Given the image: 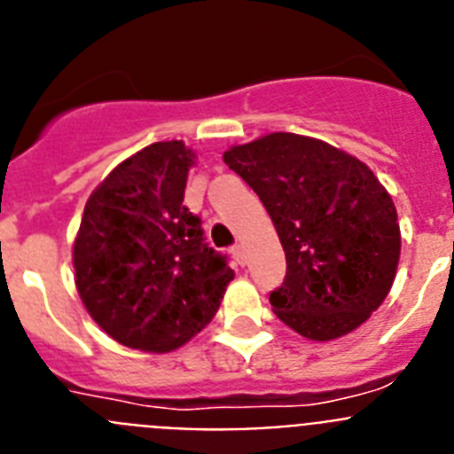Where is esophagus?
<instances>
[{
    "instance_id": "34e87169",
    "label": "esophagus",
    "mask_w": 454,
    "mask_h": 454,
    "mask_svg": "<svg viewBox=\"0 0 454 454\" xmlns=\"http://www.w3.org/2000/svg\"><path fill=\"white\" fill-rule=\"evenodd\" d=\"M231 256H234V262L239 263V266H246V252H243V247L240 246L231 247Z\"/></svg>"
}]
</instances>
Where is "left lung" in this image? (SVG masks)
Returning a JSON list of instances; mask_svg holds the SVG:
<instances>
[{
    "mask_svg": "<svg viewBox=\"0 0 454 454\" xmlns=\"http://www.w3.org/2000/svg\"><path fill=\"white\" fill-rule=\"evenodd\" d=\"M224 163L266 207L286 254L272 311L309 340L355 332L388 295L400 259L395 204L371 168L318 138L275 131Z\"/></svg>",
    "mask_w": 454,
    "mask_h": 454,
    "instance_id": "left-lung-1",
    "label": "left lung"
}]
</instances>
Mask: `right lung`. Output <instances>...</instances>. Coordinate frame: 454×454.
<instances>
[{
	"label": "right lung",
	"mask_w": 454,
	"mask_h": 454,
	"mask_svg": "<svg viewBox=\"0 0 454 454\" xmlns=\"http://www.w3.org/2000/svg\"><path fill=\"white\" fill-rule=\"evenodd\" d=\"M192 159L182 140L124 159L90 192L72 246L83 307L134 350H177L211 323L234 279L184 207Z\"/></svg>",
	"instance_id": "right-lung-1"
}]
</instances>
